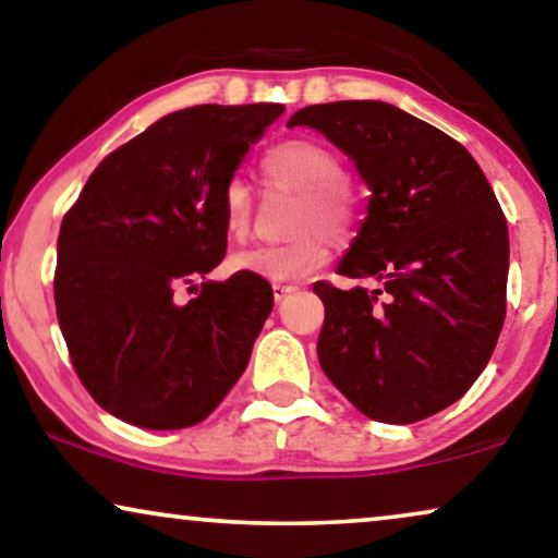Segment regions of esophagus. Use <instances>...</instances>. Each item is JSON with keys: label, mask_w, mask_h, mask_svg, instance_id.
I'll use <instances>...</instances> for the list:
<instances>
[{"label": "esophagus", "mask_w": 558, "mask_h": 558, "mask_svg": "<svg viewBox=\"0 0 558 558\" xmlns=\"http://www.w3.org/2000/svg\"><path fill=\"white\" fill-rule=\"evenodd\" d=\"M294 292H296L294 284H281V281H277V284H274V300H277V302L287 300V296L294 294Z\"/></svg>", "instance_id": "34e87169"}]
</instances>
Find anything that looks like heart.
I'll return each mask as SVG.
<instances>
[{
	"instance_id": "b5f03b06",
	"label": "heart",
	"mask_w": 558,
	"mask_h": 558,
	"mask_svg": "<svg viewBox=\"0 0 558 558\" xmlns=\"http://www.w3.org/2000/svg\"><path fill=\"white\" fill-rule=\"evenodd\" d=\"M266 180L277 187L302 193L294 231L302 233L281 246H256L231 256V269L254 274L271 281L307 277L330 256V241L345 239L357 220V203L345 182V167L330 147L315 140H287L266 151L262 159ZM223 228L233 241H243L251 231L254 201L246 182L228 180L220 195Z\"/></svg>"
}]
</instances>
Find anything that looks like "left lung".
<instances>
[{"instance_id":"obj_1","label":"left lung","mask_w":558,"mask_h":558,"mask_svg":"<svg viewBox=\"0 0 558 558\" xmlns=\"http://www.w3.org/2000/svg\"><path fill=\"white\" fill-rule=\"evenodd\" d=\"M350 157L371 190L368 216L338 264L376 289L317 281V357L368 418L411 424L452 407L490 361L506 319L508 223L468 149L384 101L300 109Z\"/></svg>"}]
</instances>
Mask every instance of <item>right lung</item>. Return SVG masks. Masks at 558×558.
I'll return each mask as SVG.
<instances>
[{
	"instance_id": "right-lung-1",
	"label": "right lung",
	"mask_w": 558,
	"mask_h": 558,
	"mask_svg": "<svg viewBox=\"0 0 558 558\" xmlns=\"http://www.w3.org/2000/svg\"><path fill=\"white\" fill-rule=\"evenodd\" d=\"M284 106L172 111L111 151L58 235L56 310L73 368L101 409L142 429L203 422L241 373L274 307L223 262L220 195ZM190 286L193 301L173 292Z\"/></svg>"
}]
</instances>
